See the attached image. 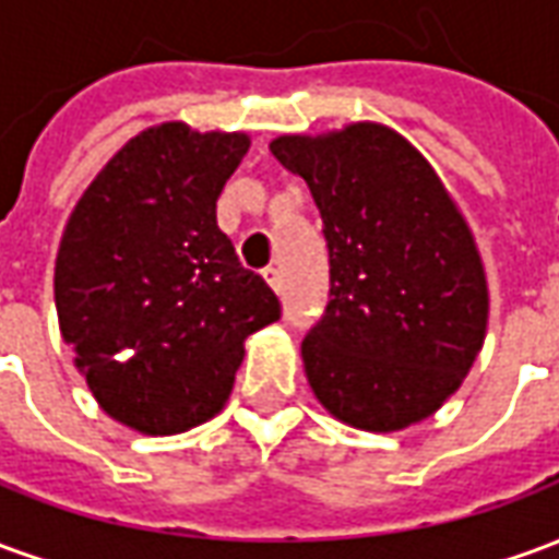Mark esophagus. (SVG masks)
I'll return each instance as SVG.
<instances>
[{"mask_svg":"<svg viewBox=\"0 0 559 559\" xmlns=\"http://www.w3.org/2000/svg\"><path fill=\"white\" fill-rule=\"evenodd\" d=\"M263 278H266V284L272 287L275 293H281V287H284V278H281V272L275 266H266L263 269Z\"/></svg>","mask_w":559,"mask_h":559,"instance_id":"esophagus-1","label":"esophagus"}]
</instances>
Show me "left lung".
Instances as JSON below:
<instances>
[{
  "label": "left lung",
  "mask_w": 559,
  "mask_h": 559,
  "mask_svg": "<svg viewBox=\"0 0 559 559\" xmlns=\"http://www.w3.org/2000/svg\"><path fill=\"white\" fill-rule=\"evenodd\" d=\"M329 248V305L302 341L305 377L335 419L401 431L455 395L488 329V281L467 221L399 131L353 122L281 134Z\"/></svg>",
  "instance_id": "left-lung-1"
}]
</instances>
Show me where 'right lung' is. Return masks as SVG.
Segmentation results:
<instances>
[{"mask_svg": "<svg viewBox=\"0 0 559 559\" xmlns=\"http://www.w3.org/2000/svg\"><path fill=\"white\" fill-rule=\"evenodd\" d=\"M248 134L164 122L131 138L83 191L56 254V314L107 416L152 437L212 419L245 338L278 296L215 218Z\"/></svg>", "mask_w": 559, "mask_h": 559, "instance_id": "add662e5", "label": "right lung"}]
</instances>
